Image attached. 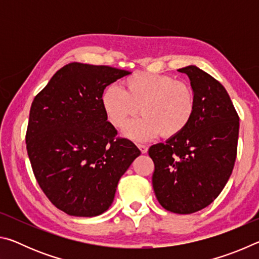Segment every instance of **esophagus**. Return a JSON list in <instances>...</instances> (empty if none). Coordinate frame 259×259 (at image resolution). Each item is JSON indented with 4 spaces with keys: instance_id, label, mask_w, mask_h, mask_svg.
I'll use <instances>...</instances> for the list:
<instances>
[{
    "instance_id": "34e87169",
    "label": "esophagus",
    "mask_w": 259,
    "mask_h": 259,
    "mask_svg": "<svg viewBox=\"0 0 259 259\" xmlns=\"http://www.w3.org/2000/svg\"><path fill=\"white\" fill-rule=\"evenodd\" d=\"M138 148L140 150V152L143 153V154H145V153H147V151H148V147L146 145H138Z\"/></svg>"
}]
</instances>
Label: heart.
Here are the masks:
<instances>
[{
	"instance_id": "1",
	"label": "heart",
	"mask_w": 259,
	"mask_h": 259,
	"mask_svg": "<svg viewBox=\"0 0 259 259\" xmlns=\"http://www.w3.org/2000/svg\"><path fill=\"white\" fill-rule=\"evenodd\" d=\"M125 89L111 84L104 90L102 106L114 126L139 112L142 117L123 126L122 133L135 142H147L160 134L170 138L190 124L195 112V95L192 88L168 75L136 73L126 77Z\"/></svg>"
}]
</instances>
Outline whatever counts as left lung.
<instances>
[{
  "instance_id": "8db88e82",
  "label": "left lung",
  "mask_w": 259,
  "mask_h": 259,
  "mask_svg": "<svg viewBox=\"0 0 259 259\" xmlns=\"http://www.w3.org/2000/svg\"><path fill=\"white\" fill-rule=\"evenodd\" d=\"M195 95V112L186 129L150 147L157 201L175 213H193L209 205L233 170L239 116L221 83L195 65L179 68Z\"/></svg>"
}]
</instances>
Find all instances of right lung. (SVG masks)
I'll use <instances>...</instances> for the list:
<instances>
[{
    "instance_id": "1",
    "label": "right lung",
    "mask_w": 259,
    "mask_h": 259,
    "mask_svg": "<svg viewBox=\"0 0 259 259\" xmlns=\"http://www.w3.org/2000/svg\"><path fill=\"white\" fill-rule=\"evenodd\" d=\"M131 74L69 63L34 98L26 145L35 178L52 203L75 217L111 207L117 183L140 151L115 138L102 106L105 88Z\"/></svg>"
}]
</instances>
